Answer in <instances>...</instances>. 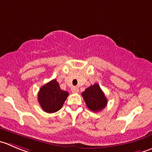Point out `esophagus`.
<instances>
[{"label": "esophagus", "mask_w": 152, "mask_h": 152, "mask_svg": "<svg viewBox=\"0 0 152 152\" xmlns=\"http://www.w3.org/2000/svg\"><path fill=\"white\" fill-rule=\"evenodd\" d=\"M71 91L73 93H78L79 92V88H77V87H73V88H71Z\"/></svg>", "instance_id": "34e87169"}]
</instances>
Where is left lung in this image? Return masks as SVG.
I'll use <instances>...</instances> for the list:
<instances>
[{"label":"left lung","instance_id":"8db88e82","mask_svg":"<svg viewBox=\"0 0 152 152\" xmlns=\"http://www.w3.org/2000/svg\"><path fill=\"white\" fill-rule=\"evenodd\" d=\"M87 107L94 112L100 111L107 104V98L98 84L88 87L82 94Z\"/></svg>","mask_w":152,"mask_h":152}]
</instances>
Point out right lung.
Masks as SVG:
<instances>
[{"instance_id":"add662e5","label":"right lung","mask_w":152,"mask_h":152,"mask_svg":"<svg viewBox=\"0 0 152 152\" xmlns=\"http://www.w3.org/2000/svg\"><path fill=\"white\" fill-rule=\"evenodd\" d=\"M68 95L67 91L60 88L56 79H53L40 88L38 100L45 112L55 113L61 108Z\"/></svg>"}]
</instances>
